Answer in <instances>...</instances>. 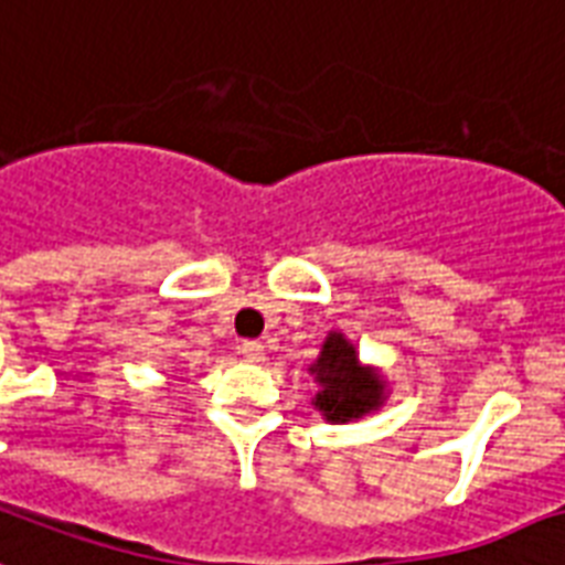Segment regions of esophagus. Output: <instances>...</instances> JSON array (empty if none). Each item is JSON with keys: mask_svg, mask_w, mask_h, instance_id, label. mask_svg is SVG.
Masks as SVG:
<instances>
[{"mask_svg": "<svg viewBox=\"0 0 565 565\" xmlns=\"http://www.w3.org/2000/svg\"><path fill=\"white\" fill-rule=\"evenodd\" d=\"M238 351H242V356L247 362L265 360V344H262V342H242V348H238Z\"/></svg>", "mask_w": 565, "mask_h": 565, "instance_id": "esophagus-1", "label": "esophagus"}]
</instances>
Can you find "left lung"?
<instances>
[{
  "label": "left lung",
  "mask_w": 565,
  "mask_h": 565,
  "mask_svg": "<svg viewBox=\"0 0 565 565\" xmlns=\"http://www.w3.org/2000/svg\"><path fill=\"white\" fill-rule=\"evenodd\" d=\"M315 380L321 383V392L315 395V406L330 422H351L380 406L383 383L369 369H360L356 351L339 332H330L323 342V351L312 365Z\"/></svg>",
  "instance_id": "obj_1"
}]
</instances>
